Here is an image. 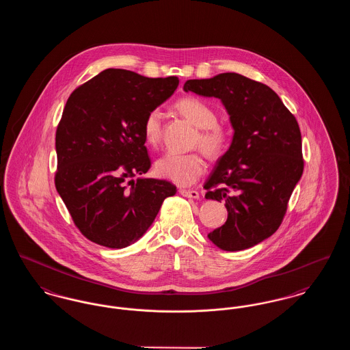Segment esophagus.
Listing matches in <instances>:
<instances>
[{"mask_svg": "<svg viewBox=\"0 0 350 350\" xmlns=\"http://www.w3.org/2000/svg\"><path fill=\"white\" fill-rule=\"evenodd\" d=\"M180 194L187 198H194L198 200L200 198V193L197 190H187V189H180Z\"/></svg>", "mask_w": 350, "mask_h": 350, "instance_id": "34e87169", "label": "esophagus"}]
</instances>
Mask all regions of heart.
<instances>
[{"label":"heart","mask_w":350,"mask_h":350,"mask_svg":"<svg viewBox=\"0 0 350 350\" xmlns=\"http://www.w3.org/2000/svg\"><path fill=\"white\" fill-rule=\"evenodd\" d=\"M178 114L200 129L196 144L210 159L221 157L230 147L231 135L223 124L217 123V110L206 100L197 97H183L174 103ZM144 140L150 147H157L163 136V114L153 109L143 122ZM157 173L180 186H190L200 180L206 170V161L198 152L174 153L169 152L156 163Z\"/></svg>","instance_id":"b5f03b06"}]
</instances>
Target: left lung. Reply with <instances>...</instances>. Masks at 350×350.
I'll return each instance as SVG.
<instances>
[{
	"instance_id": "8db88e82",
	"label": "left lung",
	"mask_w": 350,
	"mask_h": 350,
	"mask_svg": "<svg viewBox=\"0 0 350 350\" xmlns=\"http://www.w3.org/2000/svg\"><path fill=\"white\" fill-rule=\"evenodd\" d=\"M183 90L221 100L234 130L203 186L206 200H224L228 211L208 239L230 252L254 247L278 230L301 177L299 124L273 89L239 73L187 80Z\"/></svg>"
}]
</instances>
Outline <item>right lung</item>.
<instances>
[{"label":"right lung","mask_w":350,"mask_h":350,"mask_svg":"<svg viewBox=\"0 0 350 350\" xmlns=\"http://www.w3.org/2000/svg\"><path fill=\"white\" fill-rule=\"evenodd\" d=\"M178 79L106 69L69 96L56 130L55 186L86 239L126 248L150 228L173 183L136 178L150 160L143 122L177 89Z\"/></svg>","instance_id":"add662e5"}]
</instances>
